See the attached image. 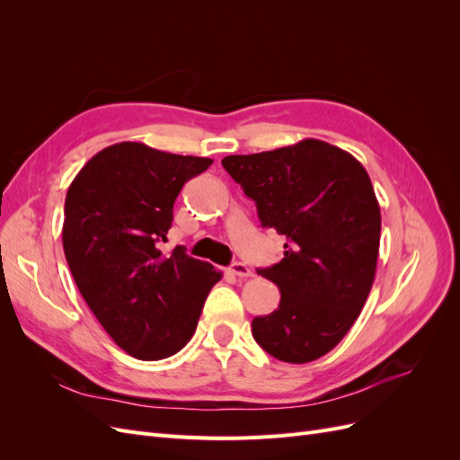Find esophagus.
I'll return each instance as SVG.
<instances>
[{
  "instance_id": "1",
  "label": "esophagus",
  "mask_w": 460,
  "mask_h": 460,
  "mask_svg": "<svg viewBox=\"0 0 460 460\" xmlns=\"http://www.w3.org/2000/svg\"><path fill=\"white\" fill-rule=\"evenodd\" d=\"M228 272L234 274V276H240V278H245V276H252L253 274L252 269H249L247 264H243V262H232L230 267H228Z\"/></svg>"
}]
</instances>
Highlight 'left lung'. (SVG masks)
<instances>
[{"instance_id": "8db88e82", "label": "left lung", "mask_w": 460, "mask_h": 460, "mask_svg": "<svg viewBox=\"0 0 460 460\" xmlns=\"http://www.w3.org/2000/svg\"><path fill=\"white\" fill-rule=\"evenodd\" d=\"M222 166L261 225L288 238L282 261L259 269L282 296L253 318V338L278 360L311 363L345 338L370 294L382 228L370 176L351 153L313 137Z\"/></svg>"}]
</instances>
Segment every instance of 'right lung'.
Listing matches in <instances>:
<instances>
[{"label":"right lung","instance_id":"right-lung-1","mask_svg":"<svg viewBox=\"0 0 460 460\" xmlns=\"http://www.w3.org/2000/svg\"><path fill=\"white\" fill-rule=\"evenodd\" d=\"M213 159L174 155L140 142L102 149L82 166L65 199L63 249L88 307L113 341L140 360L178 353L198 328L222 274L176 245L157 243L172 226L180 190Z\"/></svg>","mask_w":460,"mask_h":460}]
</instances>
